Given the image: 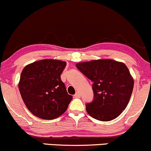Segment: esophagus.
<instances>
[{
    "label": "esophagus",
    "instance_id": "esophagus-1",
    "mask_svg": "<svg viewBox=\"0 0 151 151\" xmlns=\"http://www.w3.org/2000/svg\"><path fill=\"white\" fill-rule=\"evenodd\" d=\"M80 97V93L78 92H76L75 95H74V97Z\"/></svg>",
    "mask_w": 151,
    "mask_h": 151
}]
</instances>
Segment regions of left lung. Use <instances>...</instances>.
<instances>
[{
    "instance_id": "obj_1",
    "label": "left lung",
    "mask_w": 151,
    "mask_h": 151,
    "mask_svg": "<svg viewBox=\"0 0 151 151\" xmlns=\"http://www.w3.org/2000/svg\"><path fill=\"white\" fill-rule=\"evenodd\" d=\"M76 67L93 82V101L86 104L88 114L102 122L119 116L134 88V79L127 65L114 60L99 59L78 63Z\"/></svg>"
}]
</instances>
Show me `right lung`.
<instances>
[{
	"mask_svg": "<svg viewBox=\"0 0 151 151\" xmlns=\"http://www.w3.org/2000/svg\"><path fill=\"white\" fill-rule=\"evenodd\" d=\"M65 65L60 60L44 59L23 68L19 93L26 107L37 117L54 119L66 111L73 97L61 80Z\"/></svg>",
	"mask_w": 151,
	"mask_h": 151,
	"instance_id": "1",
	"label": "right lung"
}]
</instances>
